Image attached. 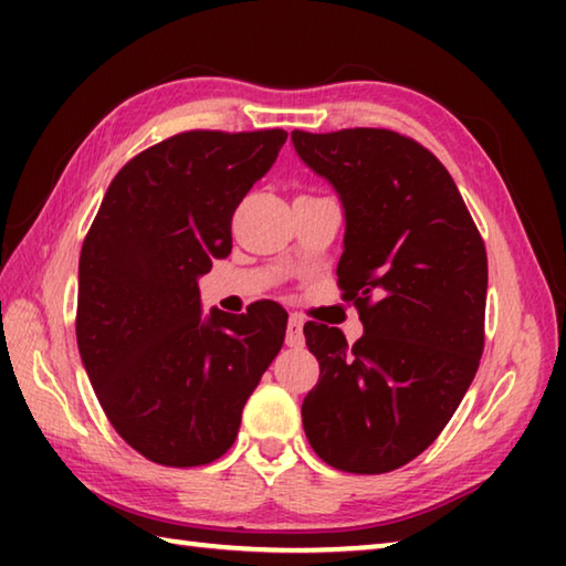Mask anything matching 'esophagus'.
Listing matches in <instances>:
<instances>
[{"label":"esophagus","mask_w":566,"mask_h":566,"mask_svg":"<svg viewBox=\"0 0 566 566\" xmlns=\"http://www.w3.org/2000/svg\"><path fill=\"white\" fill-rule=\"evenodd\" d=\"M304 319L300 314H292L286 322V347H304Z\"/></svg>","instance_id":"1"}]
</instances>
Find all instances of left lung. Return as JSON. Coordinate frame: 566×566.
Here are the masks:
<instances>
[{"instance_id": "obj_1", "label": "left lung", "mask_w": 566, "mask_h": 566, "mask_svg": "<svg viewBox=\"0 0 566 566\" xmlns=\"http://www.w3.org/2000/svg\"><path fill=\"white\" fill-rule=\"evenodd\" d=\"M300 159L339 195L337 276L364 334L306 322L319 381L302 401L319 459L385 474L434 442L484 349L486 249L442 161L391 129H294Z\"/></svg>"}]
</instances>
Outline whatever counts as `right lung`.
Returning a JSON list of instances; mask_svg holds the SVG:
<instances>
[{
    "label": "right lung",
    "instance_id": "right-lung-1",
    "mask_svg": "<svg viewBox=\"0 0 566 566\" xmlns=\"http://www.w3.org/2000/svg\"><path fill=\"white\" fill-rule=\"evenodd\" d=\"M284 142V129L175 134L119 169L84 239L82 364L112 427L149 462L222 457L282 349L280 304L202 314L197 280L232 252L234 209Z\"/></svg>",
    "mask_w": 566,
    "mask_h": 566
}]
</instances>
